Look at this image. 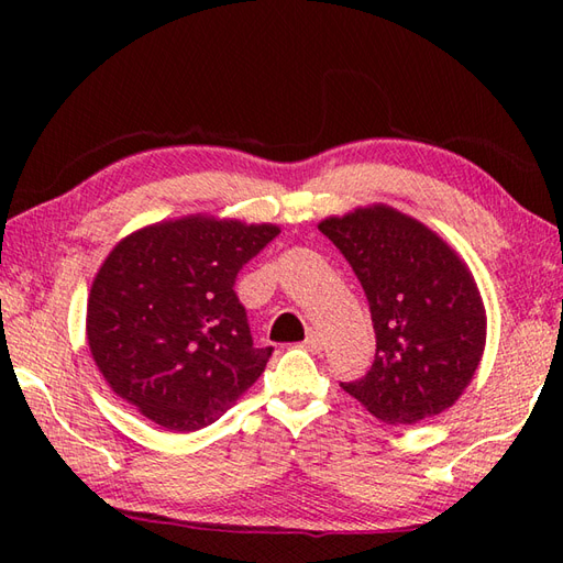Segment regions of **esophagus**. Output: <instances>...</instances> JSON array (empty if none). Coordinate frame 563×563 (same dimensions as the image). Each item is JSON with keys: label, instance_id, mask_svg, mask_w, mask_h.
<instances>
[{"label": "esophagus", "instance_id": "34e87169", "mask_svg": "<svg viewBox=\"0 0 563 563\" xmlns=\"http://www.w3.org/2000/svg\"><path fill=\"white\" fill-rule=\"evenodd\" d=\"M305 349L309 353H321V349H324V343H321V336L317 331H309L307 339H305Z\"/></svg>", "mask_w": 563, "mask_h": 563}]
</instances>
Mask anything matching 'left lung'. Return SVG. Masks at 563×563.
Segmentation results:
<instances>
[{
    "instance_id": "obj_1",
    "label": "left lung",
    "mask_w": 563,
    "mask_h": 563,
    "mask_svg": "<svg viewBox=\"0 0 563 563\" xmlns=\"http://www.w3.org/2000/svg\"><path fill=\"white\" fill-rule=\"evenodd\" d=\"M319 230L361 280L377 339L367 375L341 387L389 426L450 409L486 345V309L457 251L382 202L321 220Z\"/></svg>"
}]
</instances>
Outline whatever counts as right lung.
Wrapping results in <instances>:
<instances>
[{"label":"right lung","mask_w":563,"mask_h":563,"mask_svg":"<svg viewBox=\"0 0 563 563\" xmlns=\"http://www.w3.org/2000/svg\"><path fill=\"white\" fill-rule=\"evenodd\" d=\"M278 232L188 214L113 246L89 292L87 341L118 397L188 433L218 421L254 385L273 349H254L234 280Z\"/></svg>","instance_id":"1"}]
</instances>
